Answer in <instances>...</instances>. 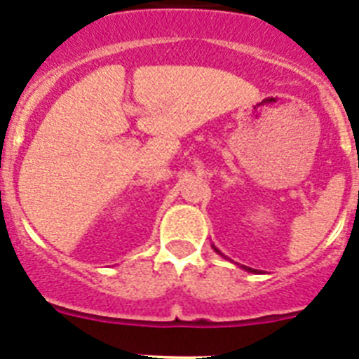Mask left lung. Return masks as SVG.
I'll return each instance as SVG.
<instances>
[{
    "instance_id": "1",
    "label": "left lung",
    "mask_w": 359,
    "mask_h": 359,
    "mask_svg": "<svg viewBox=\"0 0 359 359\" xmlns=\"http://www.w3.org/2000/svg\"><path fill=\"white\" fill-rule=\"evenodd\" d=\"M215 250V248H214ZM215 252H217V250H215ZM246 269H250V268H246ZM250 271H253V269H250Z\"/></svg>"
}]
</instances>
